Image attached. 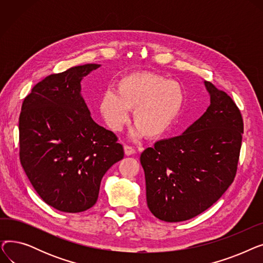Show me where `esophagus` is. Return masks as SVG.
<instances>
[{"instance_id":"34e87169","label":"esophagus","mask_w":263,"mask_h":263,"mask_svg":"<svg viewBox=\"0 0 263 263\" xmlns=\"http://www.w3.org/2000/svg\"><path fill=\"white\" fill-rule=\"evenodd\" d=\"M123 149H124V154H126V156H131L135 153L134 148L132 146H129V145H124Z\"/></svg>"}]
</instances>
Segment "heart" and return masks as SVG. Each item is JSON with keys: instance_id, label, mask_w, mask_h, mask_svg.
Wrapping results in <instances>:
<instances>
[{"instance_id": "heart-1", "label": "heart", "mask_w": 263, "mask_h": 263, "mask_svg": "<svg viewBox=\"0 0 263 263\" xmlns=\"http://www.w3.org/2000/svg\"><path fill=\"white\" fill-rule=\"evenodd\" d=\"M184 91L178 82L153 72H133L116 83V92H103L99 110L107 127L120 131L133 109V123L148 139L166 133L180 115Z\"/></svg>"}]
</instances>
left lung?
<instances>
[{
	"mask_svg": "<svg viewBox=\"0 0 263 263\" xmlns=\"http://www.w3.org/2000/svg\"><path fill=\"white\" fill-rule=\"evenodd\" d=\"M211 104L185 132L145 149L148 208L164 222H182L216 202L236 177L243 118L237 104L204 81Z\"/></svg>",
	"mask_w": 263,
	"mask_h": 263,
	"instance_id": "1",
	"label": "left lung"
}]
</instances>
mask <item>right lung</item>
I'll return each mask as SVG.
<instances>
[{"instance_id":"obj_1","label":"right lung","mask_w":263,"mask_h":263,"mask_svg":"<svg viewBox=\"0 0 263 263\" xmlns=\"http://www.w3.org/2000/svg\"><path fill=\"white\" fill-rule=\"evenodd\" d=\"M97 64L72 67L38 82L22 103L20 162L46 203L78 213L96 203L101 179L123 158L114 132L90 117L81 80Z\"/></svg>"}]
</instances>
